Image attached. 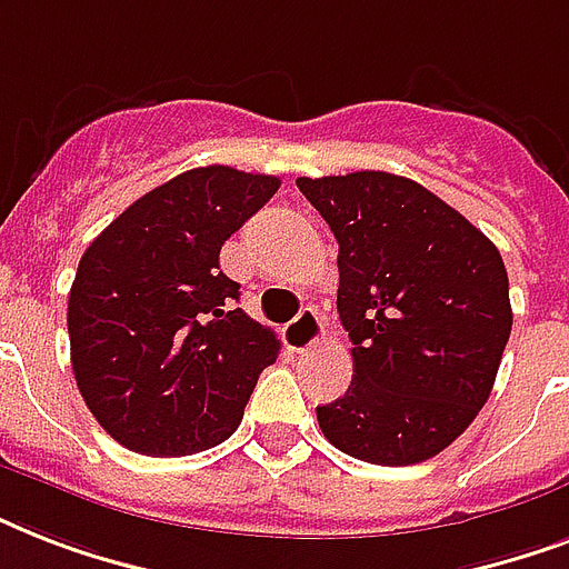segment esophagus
I'll list each match as a JSON object with an SVG mask.
<instances>
[{
  "label": "esophagus",
  "instance_id": "esophagus-1",
  "mask_svg": "<svg viewBox=\"0 0 569 569\" xmlns=\"http://www.w3.org/2000/svg\"><path fill=\"white\" fill-rule=\"evenodd\" d=\"M286 342L292 351L303 355V351H312L319 348V342L325 339V325H321L319 312L316 310H301L289 325H286Z\"/></svg>",
  "mask_w": 569,
  "mask_h": 569
}]
</instances>
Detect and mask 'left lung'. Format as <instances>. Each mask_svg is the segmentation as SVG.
Here are the masks:
<instances>
[{"label":"left lung","instance_id":"8db88e82","mask_svg":"<svg viewBox=\"0 0 569 569\" xmlns=\"http://www.w3.org/2000/svg\"><path fill=\"white\" fill-rule=\"evenodd\" d=\"M339 241L337 310L355 375L316 407L339 451L380 467L440 455L493 389L511 337L508 271L485 232L387 171L298 177Z\"/></svg>","mask_w":569,"mask_h":569}]
</instances>
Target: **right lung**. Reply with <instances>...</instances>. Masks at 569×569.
Masks as SVG:
<instances>
[{
    "label": "right lung",
    "mask_w": 569,
    "mask_h": 569,
    "mask_svg": "<svg viewBox=\"0 0 569 569\" xmlns=\"http://www.w3.org/2000/svg\"><path fill=\"white\" fill-rule=\"evenodd\" d=\"M277 189L266 173L194 168L138 197L79 259L67 301L76 387L129 451L180 458L239 428L280 339L236 307L218 257Z\"/></svg>",
    "instance_id": "right-lung-1"
}]
</instances>
